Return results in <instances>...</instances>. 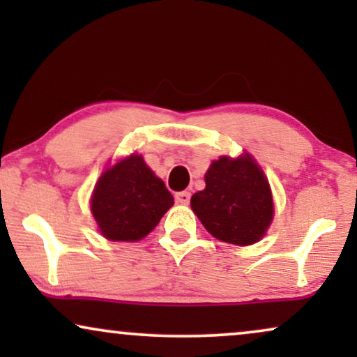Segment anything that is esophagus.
I'll use <instances>...</instances> for the list:
<instances>
[{"label": "esophagus", "mask_w": 357, "mask_h": 357, "mask_svg": "<svg viewBox=\"0 0 357 357\" xmlns=\"http://www.w3.org/2000/svg\"><path fill=\"white\" fill-rule=\"evenodd\" d=\"M175 202L180 203V204H187L190 202V193L188 192L175 193Z\"/></svg>", "instance_id": "34e87169"}]
</instances>
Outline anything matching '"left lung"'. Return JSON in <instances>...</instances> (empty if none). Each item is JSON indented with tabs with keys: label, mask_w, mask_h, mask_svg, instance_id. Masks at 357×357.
Masks as SVG:
<instances>
[{
	"label": "left lung",
	"mask_w": 357,
	"mask_h": 357,
	"mask_svg": "<svg viewBox=\"0 0 357 357\" xmlns=\"http://www.w3.org/2000/svg\"><path fill=\"white\" fill-rule=\"evenodd\" d=\"M206 188L190 204L209 234L234 245H252L273 219L270 185L250 155L214 160L204 175Z\"/></svg>",
	"instance_id": "left-lung-1"
}]
</instances>
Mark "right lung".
Returning <instances> with one entry per match:
<instances>
[{
    "instance_id": "1",
    "label": "right lung",
    "mask_w": 357,
    "mask_h": 357,
    "mask_svg": "<svg viewBox=\"0 0 357 357\" xmlns=\"http://www.w3.org/2000/svg\"><path fill=\"white\" fill-rule=\"evenodd\" d=\"M172 204L162 180L133 154L102 174L91 209L102 236L133 242L148 236Z\"/></svg>"
}]
</instances>
